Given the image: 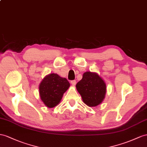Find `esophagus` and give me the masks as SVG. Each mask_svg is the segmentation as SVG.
I'll return each instance as SVG.
<instances>
[{
    "instance_id": "1",
    "label": "esophagus",
    "mask_w": 147,
    "mask_h": 147,
    "mask_svg": "<svg viewBox=\"0 0 147 147\" xmlns=\"http://www.w3.org/2000/svg\"><path fill=\"white\" fill-rule=\"evenodd\" d=\"M71 83L72 84L73 86H75L76 84V80H72L71 81Z\"/></svg>"
}]
</instances>
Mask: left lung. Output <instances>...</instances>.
I'll return each instance as SVG.
<instances>
[{"mask_svg":"<svg viewBox=\"0 0 147 147\" xmlns=\"http://www.w3.org/2000/svg\"><path fill=\"white\" fill-rule=\"evenodd\" d=\"M76 87L83 102L89 107L100 104L106 92V85L102 79L97 74L89 71L83 74Z\"/></svg>","mask_w":147,"mask_h":147,"instance_id":"obj_1","label":"left lung"}]
</instances>
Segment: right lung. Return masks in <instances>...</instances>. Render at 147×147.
<instances>
[{
	"label": "right lung",
	"mask_w": 147,
	"mask_h": 147,
	"mask_svg": "<svg viewBox=\"0 0 147 147\" xmlns=\"http://www.w3.org/2000/svg\"><path fill=\"white\" fill-rule=\"evenodd\" d=\"M66 78L57 74H50L45 77L40 84L39 92L41 100L48 107H54L59 103L63 94L69 87Z\"/></svg>",
	"instance_id": "obj_1"
}]
</instances>
